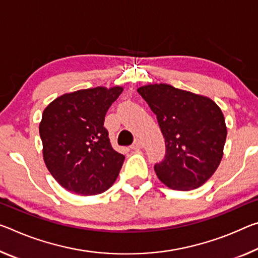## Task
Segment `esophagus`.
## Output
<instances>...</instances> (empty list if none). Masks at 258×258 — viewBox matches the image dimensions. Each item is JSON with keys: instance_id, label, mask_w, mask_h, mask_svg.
<instances>
[{"instance_id": "esophagus-1", "label": "esophagus", "mask_w": 258, "mask_h": 258, "mask_svg": "<svg viewBox=\"0 0 258 258\" xmlns=\"http://www.w3.org/2000/svg\"><path fill=\"white\" fill-rule=\"evenodd\" d=\"M142 147H144V144H142V141L140 140V139H137V140L133 142V145L131 146V148L134 149V150H137V149L142 148Z\"/></svg>"}]
</instances>
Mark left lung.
Segmentation results:
<instances>
[{"label": "left lung", "instance_id": "obj_1", "mask_svg": "<svg viewBox=\"0 0 258 258\" xmlns=\"http://www.w3.org/2000/svg\"><path fill=\"white\" fill-rule=\"evenodd\" d=\"M138 93L165 139V156L154 166L159 180L177 190L202 186L223 157L227 130L222 110L209 97L166 84L142 86Z\"/></svg>", "mask_w": 258, "mask_h": 258}]
</instances>
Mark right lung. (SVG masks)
I'll return each mask as SVG.
<instances>
[{
    "mask_svg": "<svg viewBox=\"0 0 258 258\" xmlns=\"http://www.w3.org/2000/svg\"><path fill=\"white\" fill-rule=\"evenodd\" d=\"M121 87H96L64 94L44 109L40 122L43 159L60 186L78 195L111 187L125 156L113 150L104 127L108 109Z\"/></svg>",
    "mask_w": 258,
    "mask_h": 258,
    "instance_id": "obj_1",
    "label": "right lung"
}]
</instances>
